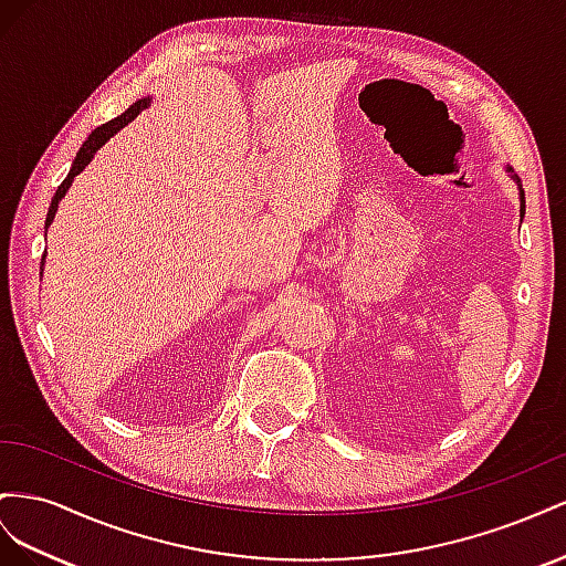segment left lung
<instances>
[{
	"mask_svg": "<svg viewBox=\"0 0 566 566\" xmlns=\"http://www.w3.org/2000/svg\"><path fill=\"white\" fill-rule=\"evenodd\" d=\"M505 172L512 177V180L516 182V191H520V218H524V213H526V199H524V189H522V180H520V175H516L510 166L505 168Z\"/></svg>",
	"mask_w": 566,
	"mask_h": 566,
	"instance_id": "8db88e82",
	"label": "left lung"
}]
</instances>
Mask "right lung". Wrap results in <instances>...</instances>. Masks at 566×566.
I'll return each mask as SVG.
<instances>
[{"label":"right lung","instance_id":"add662e5","mask_svg":"<svg viewBox=\"0 0 566 566\" xmlns=\"http://www.w3.org/2000/svg\"><path fill=\"white\" fill-rule=\"evenodd\" d=\"M149 106H151V96H142V99H137L125 113H120L118 118H113V120L104 123L102 127H96V130L83 142V147H80V151L75 154V160H73V166H71V170H69V177L61 182V187H59L56 193H54L52 206H50V213H46V220H44V228H50V224L54 222V216H56V211H59V203H61V199L69 193V189H71V185H73V180H75V175H80V172H83V170L90 166V160L94 158V154L99 151L113 135H118L127 123H133V120L139 116V113H142L144 108H149ZM42 270H44V255H42Z\"/></svg>","mask_w":566,"mask_h":566}]
</instances>
